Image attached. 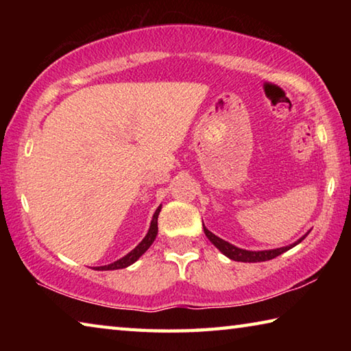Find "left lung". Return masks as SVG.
I'll return each mask as SVG.
<instances>
[{
  "label": "left lung",
  "mask_w": 351,
  "mask_h": 351,
  "mask_svg": "<svg viewBox=\"0 0 351 351\" xmlns=\"http://www.w3.org/2000/svg\"><path fill=\"white\" fill-rule=\"evenodd\" d=\"M203 228H204V234L207 239L210 240V243L213 246H215L219 252L224 254L226 257L230 258V260H235V261H245V263H257V261H266V260H272L278 257V255L289 251L291 247H294L295 245H299V243L305 239V237L310 234V230L304 235L300 237L299 240L291 243L288 246H283V247H277V249H266V251H247V249H241V247H237L234 246L232 243L226 241L223 239H219L215 234H212L209 229L206 228L204 223H203Z\"/></svg>",
  "instance_id": "1"
}]
</instances>
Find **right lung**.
<instances>
[{"label": "right lung", "instance_id": "add662e5", "mask_svg": "<svg viewBox=\"0 0 351 351\" xmlns=\"http://www.w3.org/2000/svg\"><path fill=\"white\" fill-rule=\"evenodd\" d=\"M161 207H162V206H159L158 209H156V212L153 213V218H152V223H150V229H148L147 235L144 237V239H142V241L139 243L138 246H136V247L133 249V251H130L127 255H123L122 258L112 261V263H110V265L97 266L96 269H97V271L123 269V268H127V266L133 265L136 260H139L141 255L144 254V252L147 251V249L153 245L154 239H156V235H158V215H159V212H161Z\"/></svg>", "mask_w": 351, "mask_h": 351}]
</instances>
